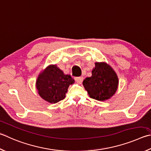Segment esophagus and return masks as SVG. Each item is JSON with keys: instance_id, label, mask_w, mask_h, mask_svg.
Segmentation results:
<instances>
[{"instance_id": "1", "label": "esophagus", "mask_w": 151, "mask_h": 151, "mask_svg": "<svg viewBox=\"0 0 151 151\" xmlns=\"http://www.w3.org/2000/svg\"><path fill=\"white\" fill-rule=\"evenodd\" d=\"M75 80L76 81V83H77L79 84H82V83H83V76H80V77H76L75 78Z\"/></svg>"}]
</instances>
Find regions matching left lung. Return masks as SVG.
Segmentation results:
<instances>
[{"instance_id": "8db88e82", "label": "left lung", "mask_w": 151, "mask_h": 151, "mask_svg": "<svg viewBox=\"0 0 151 151\" xmlns=\"http://www.w3.org/2000/svg\"><path fill=\"white\" fill-rule=\"evenodd\" d=\"M89 96L98 101L110 99L118 88L119 79L115 70L106 62H96L92 76L83 82Z\"/></svg>"}]
</instances>
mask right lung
<instances>
[{
  "instance_id": "add662e5",
  "label": "right lung",
  "mask_w": 151,
  "mask_h": 151,
  "mask_svg": "<svg viewBox=\"0 0 151 151\" xmlns=\"http://www.w3.org/2000/svg\"><path fill=\"white\" fill-rule=\"evenodd\" d=\"M73 83L75 80L70 75H65L56 65H49L39 74L35 87L43 100L55 104L64 99L68 86Z\"/></svg>"
}]
</instances>
